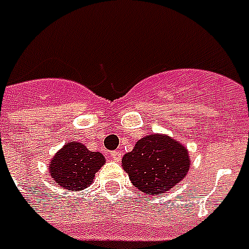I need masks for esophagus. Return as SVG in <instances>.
<instances>
[{
	"instance_id": "34e87169",
	"label": "esophagus",
	"mask_w": 249,
	"mask_h": 249,
	"mask_svg": "<svg viewBox=\"0 0 249 249\" xmlns=\"http://www.w3.org/2000/svg\"><path fill=\"white\" fill-rule=\"evenodd\" d=\"M109 157L113 159L115 162H119L120 159H122V154H120L119 151H112V152H109Z\"/></svg>"
}]
</instances>
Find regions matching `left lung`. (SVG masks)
Returning <instances> with one entry per match:
<instances>
[{
  "instance_id": "8db88e82",
  "label": "left lung",
  "mask_w": 249,
  "mask_h": 249,
  "mask_svg": "<svg viewBox=\"0 0 249 249\" xmlns=\"http://www.w3.org/2000/svg\"><path fill=\"white\" fill-rule=\"evenodd\" d=\"M186 147L163 134H149L139 140L122 159L130 181L147 196H162L183 180L190 169Z\"/></svg>"
}]
</instances>
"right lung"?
I'll return each mask as SVG.
<instances>
[{
  "label": "right lung",
  "instance_id": "1",
  "mask_svg": "<svg viewBox=\"0 0 249 249\" xmlns=\"http://www.w3.org/2000/svg\"><path fill=\"white\" fill-rule=\"evenodd\" d=\"M105 158L101 152L89 151L82 142H68L50 162V173L59 187L80 191L92 183Z\"/></svg>",
  "mask_w": 249,
  "mask_h": 249
}]
</instances>
